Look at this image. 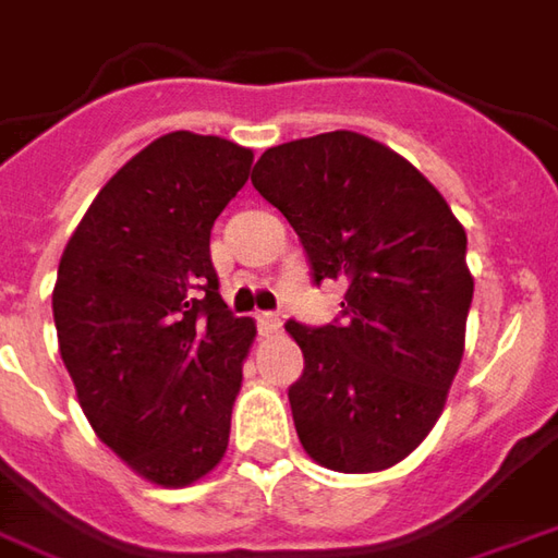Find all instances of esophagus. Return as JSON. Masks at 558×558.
I'll list each match as a JSON object with an SVG mask.
<instances>
[{
    "mask_svg": "<svg viewBox=\"0 0 558 558\" xmlns=\"http://www.w3.org/2000/svg\"><path fill=\"white\" fill-rule=\"evenodd\" d=\"M256 320H259V332H263L265 339H271V336H278L280 329H283V324H280L278 314H259Z\"/></svg>",
    "mask_w": 558,
    "mask_h": 558,
    "instance_id": "1",
    "label": "esophagus"
}]
</instances>
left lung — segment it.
<instances>
[{
  "label": "left lung",
  "instance_id": "8db88e82",
  "mask_svg": "<svg viewBox=\"0 0 558 558\" xmlns=\"http://www.w3.org/2000/svg\"><path fill=\"white\" fill-rule=\"evenodd\" d=\"M253 185L302 238L314 280L348 283L344 324H287L305 354L290 388L302 449L339 473L400 464L464 357L468 231L422 170L354 131L265 149Z\"/></svg>",
  "mask_w": 558,
  "mask_h": 558
}]
</instances>
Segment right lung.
Segmentation results:
<instances>
[{
    "label": "right lung",
    "instance_id": "1",
    "mask_svg": "<svg viewBox=\"0 0 558 558\" xmlns=\"http://www.w3.org/2000/svg\"><path fill=\"white\" fill-rule=\"evenodd\" d=\"M250 165L253 149L222 136H158L97 192L60 256L51 305L78 407L155 486H192L229 449L256 320L226 308L210 229Z\"/></svg>",
    "mask_w": 558,
    "mask_h": 558
}]
</instances>
